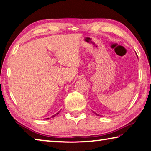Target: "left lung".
<instances>
[{"label":"left lung","instance_id":"left-lung-1","mask_svg":"<svg viewBox=\"0 0 151 151\" xmlns=\"http://www.w3.org/2000/svg\"><path fill=\"white\" fill-rule=\"evenodd\" d=\"M135 54H136V53H135ZM136 55H137V54H136ZM137 58H138V57H137ZM93 113H94V112H93ZM95 114L97 115V116H101V115H99V114H97V113H95Z\"/></svg>","mask_w":151,"mask_h":151}]
</instances>
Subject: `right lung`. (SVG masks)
Listing matches in <instances>:
<instances>
[{
	"label": "right lung",
	"instance_id": "obj_1",
	"mask_svg": "<svg viewBox=\"0 0 151 151\" xmlns=\"http://www.w3.org/2000/svg\"><path fill=\"white\" fill-rule=\"evenodd\" d=\"M59 113H60V112H59ZM59 113H56L55 114H54V115H53V116H52V118H53V117H55V116H56V115H57V114H59ZM49 119V118H47V119Z\"/></svg>",
	"mask_w": 151,
	"mask_h": 151
}]
</instances>
